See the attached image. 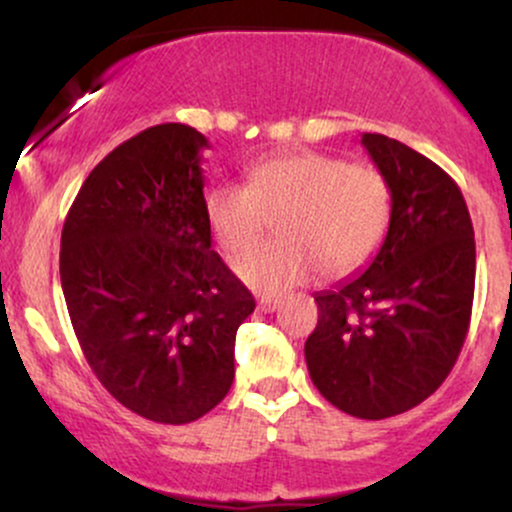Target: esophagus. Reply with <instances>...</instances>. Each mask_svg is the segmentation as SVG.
Segmentation results:
<instances>
[{"instance_id":"34e87169","label":"esophagus","mask_w":512,"mask_h":512,"mask_svg":"<svg viewBox=\"0 0 512 512\" xmlns=\"http://www.w3.org/2000/svg\"><path fill=\"white\" fill-rule=\"evenodd\" d=\"M279 298H274V296H260L257 298V308L262 310V313H274L276 308H279Z\"/></svg>"}]
</instances>
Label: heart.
Segmentation results:
<instances>
[{
  "label": "heart",
  "instance_id": "1",
  "mask_svg": "<svg viewBox=\"0 0 512 512\" xmlns=\"http://www.w3.org/2000/svg\"><path fill=\"white\" fill-rule=\"evenodd\" d=\"M392 214L385 175L366 163L320 151H293L245 170V185L221 182L204 197V216L226 252L250 248L276 219L281 240L245 252L236 274L262 293H281L317 272H356L383 243Z\"/></svg>",
  "mask_w": 512,
  "mask_h": 512
}]
</instances>
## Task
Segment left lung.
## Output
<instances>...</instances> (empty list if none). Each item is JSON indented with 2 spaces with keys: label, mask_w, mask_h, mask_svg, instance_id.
<instances>
[{
  "label": "left lung",
  "mask_w": 512,
  "mask_h": 512,
  "mask_svg": "<svg viewBox=\"0 0 512 512\" xmlns=\"http://www.w3.org/2000/svg\"><path fill=\"white\" fill-rule=\"evenodd\" d=\"M361 144L390 185V226L361 274L315 293L305 363L327 402L378 421L424 402L455 366L477 250L460 187L443 168L385 134H363Z\"/></svg>",
  "instance_id": "left-lung-1"
}]
</instances>
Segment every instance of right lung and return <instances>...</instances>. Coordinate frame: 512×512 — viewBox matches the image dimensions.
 <instances>
[{"label":"right lung","mask_w":512,"mask_h":512,"mask_svg":"<svg viewBox=\"0 0 512 512\" xmlns=\"http://www.w3.org/2000/svg\"><path fill=\"white\" fill-rule=\"evenodd\" d=\"M204 149L195 127L144 129L91 170L62 228V291L88 366L156 424H190L228 395L255 310L211 250Z\"/></svg>","instance_id":"add662e5"}]
</instances>
